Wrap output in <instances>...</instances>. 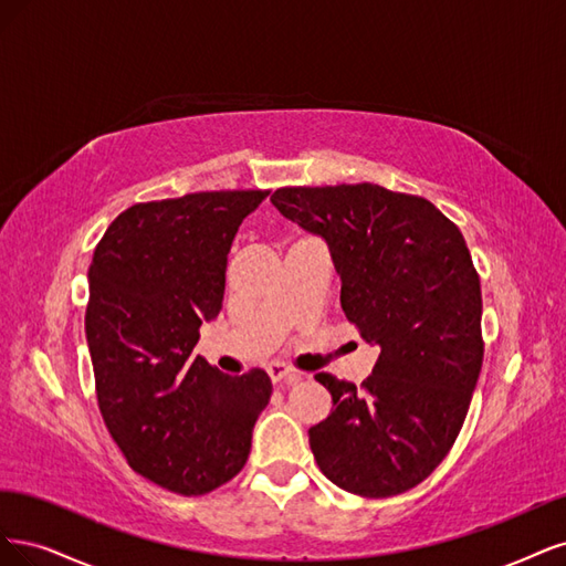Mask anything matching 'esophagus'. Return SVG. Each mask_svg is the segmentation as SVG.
Wrapping results in <instances>:
<instances>
[{
	"label": "esophagus",
	"instance_id": "1",
	"mask_svg": "<svg viewBox=\"0 0 566 566\" xmlns=\"http://www.w3.org/2000/svg\"><path fill=\"white\" fill-rule=\"evenodd\" d=\"M268 376H270L272 382H286V386H294V382L301 380V374L294 371V369H289L286 364H282V361L268 364Z\"/></svg>",
	"mask_w": 566,
	"mask_h": 566
}]
</instances>
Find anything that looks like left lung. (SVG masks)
<instances>
[{
	"mask_svg": "<svg viewBox=\"0 0 566 566\" xmlns=\"http://www.w3.org/2000/svg\"><path fill=\"white\" fill-rule=\"evenodd\" d=\"M270 202L329 247L343 313L378 348L361 388L315 376L334 402L307 430L315 461L350 494H405L442 463L482 369V291L463 234L428 199L371 184L282 188Z\"/></svg>",
	"mask_w": 566,
	"mask_h": 566,
	"instance_id": "1",
	"label": "left lung"
}]
</instances>
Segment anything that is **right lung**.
Masks as SVG:
<instances>
[{"label":"right lung","mask_w":566,"mask_h":566,"mask_svg":"<svg viewBox=\"0 0 566 566\" xmlns=\"http://www.w3.org/2000/svg\"><path fill=\"white\" fill-rule=\"evenodd\" d=\"M261 190L136 205L105 230L88 265L84 317L103 421L126 461L184 496L209 494L249 459L270 376H228L192 355L223 307L237 230Z\"/></svg>","instance_id":"obj_1"}]
</instances>
